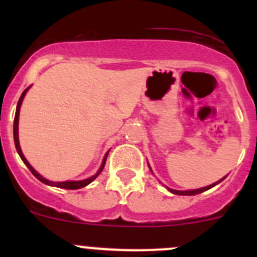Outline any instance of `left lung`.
Segmentation results:
<instances>
[{
	"label": "left lung",
	"instance_id": "8db88e82",
	"mask_svg": "<svg viewBox=\"0 0 257 257\" xmlns=\"http://www.w3.org/2000/svg\"><path fill=\"white\" fill-rule=\"evenodd\" d=\"M222 179H224V178H222ZM222 179H221V180L216 181V183L211 184V185H209V186H205V188L195 189V190H186V191H180V190H173V189H169V190L172 191L173 194H178V195H196V194H200V193H203V191H205V190H209L210 188H212V186H215V185H216V184H219L220 181H222Z\"/></svg>",
	"mask_w": 257,
	"mask_h": 257
}]
</instances>
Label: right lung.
Masks as SVG:
<instances>
[{
  "label": "right lung",
  "mask_w": 257,
  "mask_h": 257,
  "mask_svg": "<svg viewBox=\"0 0 257 257\" xmlns=\"http://www.w3.org/2000/svg\"><path fill=\"white\" fill-rule=\"evenodd\" d=\"M28 88H30V87H28ZM28 88H27V89H25V90H23V93H22V94H21V97H20V100H18V103H17V108H16V115H15V121H14V138H15V145H16L17 153H18V154H20L21 159L23 160V163H25V164L27 165V168H28V169L31 170V173H32V174L35 175V177L37 178L38 180H41V181H42V183L47 184V185H52V186H58V188H62V189H69V190H76V189H80V188H83V186L88 185V184H89V183H92V181L94 180V179L97 178L98 175L100 174V172H102V170H103V168H104L105 160H107V157H108V153H107V154H105L104 159H103V163H102V167H100V169L98 170V173H97V174H95V175H93V177H90V178H88V179H85V180H80V181H63V183H54V181H49V180H47V179H45V178H43L42 175H40V174H38V173L36 172V170L33 169L32 167H31V164H30V163L27 162V159H26V158H25V155H23L22 150H21V147H20V142H18V118H20V108H21V104H22V100H23V98H25L26 93H27Z\"/></svg>",
  "instance_id": "right-lung-1"
}]
</instances>
